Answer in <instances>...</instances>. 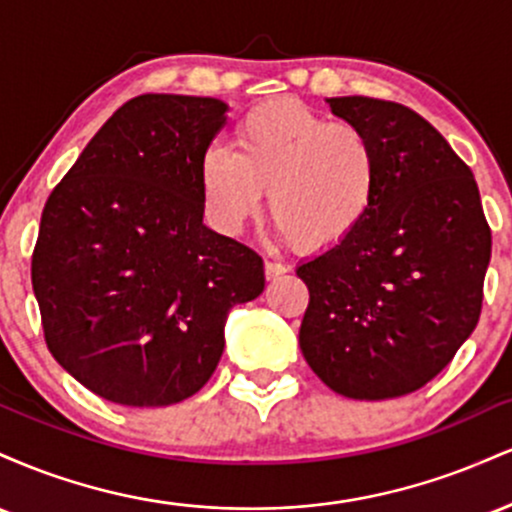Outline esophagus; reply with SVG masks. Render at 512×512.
<instances>
[{"label": "esophagus", "instance_id": "1", "mask_svg": "<svg viewBox=\"0 0 512 512\" xmlns=\"http://www.w3.org/2000/svg\"><path fill=\"white\" fill-rule=\"evenodd\" d=\"M286 272H289V267H286V264H281V262H272V260L264 262V276H267V281L279 279V276H284Z\"/></svg>", "mask_w": 512, "mask_h": 512}]
</instances>
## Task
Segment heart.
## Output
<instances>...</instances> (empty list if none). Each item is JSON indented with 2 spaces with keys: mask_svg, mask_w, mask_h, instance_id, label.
I'll list each match as a JSON object with an SVG mask.
<instances>
[{
  "mask_svg": "<svg viewBox=\"0 0 512 512\" xmlns=\"http://www.w3.org/2000/svg\"><path fill=\"white\" fill-rule=\"evenodd\" d=\"M378 187V146L366 129L296 98L255 105L233 127V151L214 144L199 158V192L221 233L243 231L267 190L276 236L308 252L344 243Z\"/></svg>",
  "mask_w": 512,
  "mask_h": 512,
  "instance_id": "heart-1",
  "label": "heart"
}]
</instances>
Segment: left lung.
<instances>
[{
    "mask_svg": "<svg viewBox=\"0 0 512 512\" xmlns=\"http://www.w3.org/2000/svg\"><path fill=\"white\" fill-rule=\"evenodd\" d=\"M373 137L380 187L361 226L296 269L310 291L301 351L349 399L409 395L474 332L491 228L472 170L414 110L366 96L327 98Z\"/></svg>",
    "mask_w": 512,
    "mask_h": 512,
    "instance_id": "1",
    "label": "left lung"
}]
</instances>
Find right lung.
I'll return each instance as SVG.
<instances>
[{"label":"right lung","mask_w":512,"mask_h":512,"mask_svg":"<svg viewBox=\"0 0 512 512\" xmlns=\"http://www.w3.org/2000/svg\"><path fill=\"white\" fill-rule=\"evenodd\" d=\"M219 98L144 93L86 144L40 219L31 281L55 361L125 407L207 385L228 310L264 291L262 257L202 223L199 158Z\"/></svg>","instance_id":"obj_1"}]
</instances>
